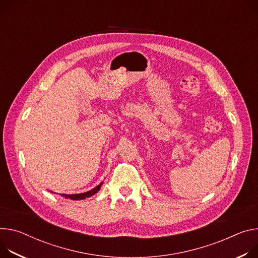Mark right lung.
Wrapping results in <instances>:
<instances>
[{
    "instance_id": "add662e5",
    "label": "right lung",
    "mask_w": 258,
    "mask_h": 258,
    "mask_svg": "<svg viewBox=\"0 0 258 258\" xmlns=\"http://www.w3.org/2000/svg\"><path fill=\"white\" fill-rule=\"evenodd\" d=\"M101 185H102V183L100 185H98L97 187H95V188H93V189H91V190H89L87 192H84V194H79V195H61V196H63L64 198H70L71 200H83L85 198H88L90 196H93L95 194H97L100 190V188H101Z\"/></svg>"
}]
</instances>
